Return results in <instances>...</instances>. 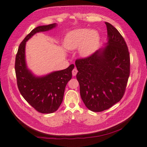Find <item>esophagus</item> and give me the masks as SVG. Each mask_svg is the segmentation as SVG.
Returning a JSON list of instances; mask_svg holds the SVG:
<instances>
[{
  "label": "esophagus",
  "mask_w": 147,
  "mask_h": 147,
  "mask_svg": "<svg viewBox=\"0 0 147 147\" xmlns=\"http://www.w3.org/2000/svg\"><path fill=\"white\" fill-rule=\"evenodd\" d=\"M77 73H78V70H77L76 68H74V69L73 70V71H72V73H73V76H76Z\"/></svg>",
  "instance_id": "1"
}]
</instances>
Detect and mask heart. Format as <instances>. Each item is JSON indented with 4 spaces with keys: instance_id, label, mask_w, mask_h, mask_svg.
Returning <instances> with one entry per match:
<instances>
[{
    "instance_id": "1",
    "label": "heart",
    "mask_w": 147,
    "mask_h": 147,
    "mask_svg": "<svg viewBox=\"0 0 147 147\" xmlns=\"http://www.w3.org/2000/svg\"><path fill=\"white\" fill-rule=\"evenodd\" d=\"M100 36L96 30L87 28H78L66 34L64 47L69 50L80 48V53L83 57H88L94 53L99 47Z\"/></svg>"
}]
</instances>
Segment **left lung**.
<instances>
[{
	"label": "left lung",
	"mask_w": 147,
	"mask_h": 147,
	"mask_svg": "<svg viewBox=\"0 0 147 147\" xmlns=\"http://www.w3.org/2000/svg\"><path fill=\"white\" fill-rule=\"evenodd\" d=\"M104 48L75 62L80 96L88 110L100 112L119 102L130 74V56L121 34L110 23Z\"/></svg>",
	"instance_id": "left-lung-1"
}]
</instances>
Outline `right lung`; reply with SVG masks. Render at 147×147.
<instances>
[{"instance_id": "add662e5", "label": "right lung", "mask_w": 147, "mask_h": 147, "mask_svg": "<svg viewBox=\"0 0 147 147\" xmlns=\"http://www.w3.org/2000/svg\"><path fill=\"white\" fill-rule=\"evenodd\" d=\"M56 26V24H53L34 28L20 43L16 55L15 73L20 92L28 104L41 113H51L58 110L62 102L65 86L72 78L74 65L71 64L65 69L36 76L26 64L25 45L35 34L51 30Z\"/></svg>"}]
</instances>
